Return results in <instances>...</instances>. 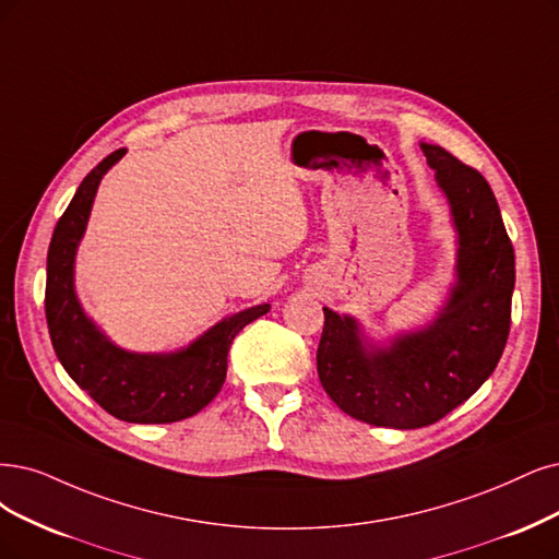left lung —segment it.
<instances>
[{
  "label": "left lung",
  "mask_w": 559,
  "mask_h": 559,
  "mask_svg": "<svg viewBox=\"0 0 559 559\" xmlns=\"http://www.w3.org/2000/svg\"><path fill=\"white\" fill-rule=\"evenodd\" d=\"M459 230V283L442 316L419 334L368 349L357 322L324 311L318 376L345 415L384 428H424L465 403L498 366L509 338L513 246L479 170L421 144Z\"/></svg>",
  "instance_id": "8db88e82"
}]
</instances>
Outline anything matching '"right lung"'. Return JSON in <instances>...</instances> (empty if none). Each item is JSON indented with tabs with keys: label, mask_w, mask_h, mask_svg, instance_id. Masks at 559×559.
<instances>
[{
	"label": "right lung",
	"mask_w": 559,
	"mask_h": 559,
	"mask_svg": "<svg viewBox=\"0 0 559 559\" xmlns=\"http://www.w3.org/2000/svg\"><path fill=\"white\" fill-rule=\"evenodd\" d=\"M127 150L103 158L82 179L57 221L48 248L46 320L57 359L73 382L129 424H173L212 403L227 373V353L241 329L269 311V304L225 318L177 355H133L112 345L85 318L73 293V258L85 233L100 177Z\"/></svg>",
	"instance_id": "right-lung-1"
}]
</instances>
